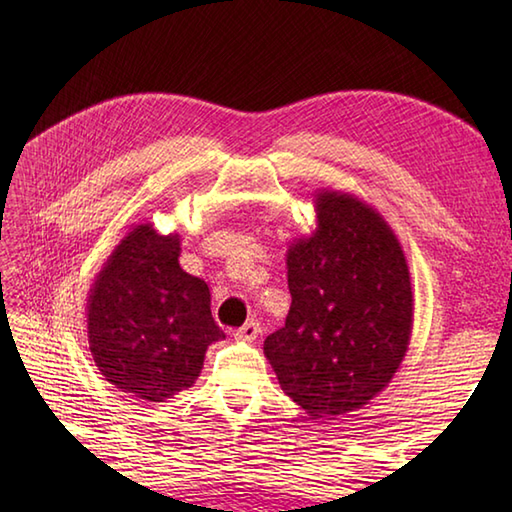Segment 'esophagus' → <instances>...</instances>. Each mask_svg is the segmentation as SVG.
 <instances>
[{
	"instance_id": "esophagus-1",
	"label": "esophagus",
	"mask_w": 512,
	"mask_h": 512,
	"mask_svg": "<svg viewBox=\"0 0 512 512\" xmlns=\"http://www.w3.org/2000/svg\"><path fill=\"white\" fill-rule=\"evenodd\" d=\"M259 332H262V325H259V321L250 319V321H246L242 325V328L235 332V339L237 341H255L257 336H259Z\"/></svg>"
}]
</instances>
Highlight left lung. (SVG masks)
Wrapping results in <instances>:
<instances>
[{"label": "left lung", "mask_w": 512, "mask_h": 512, "mask_svg": "<svg viewBox=\"0 0 512 512\" xmlns=\"http://www.w3.org/2000/svg\"><path fill=\"white\" fill-rule=\"evenodd\" d=\"M317 226L286 255L290 310L264 341L281 389L314 420L383 391L413 330L409 266L396 233L352 193L314 191Z\"/></svg>", "instance_id": "left-lung-1"}]
</instances>
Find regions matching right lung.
I'll use <instances>...</instances> for the list:
<instances>
[{"label": "right lung", "mask_w": 512, "mask_h": 512, "mask_svg": "<svg viewBox=\"0 0 512 512\" xmlns=\"http://www.w3.org/2000/svg\"><path fill=\"white\" fill-rule=\"evenodd\" d=\"M180 235L136 224L88 292V341L107 383L165 402L198 380L209 345L224 339L206 281L180 268Z\"/></svg>", "instance_id": "right-lung-1"}]
</instances>
